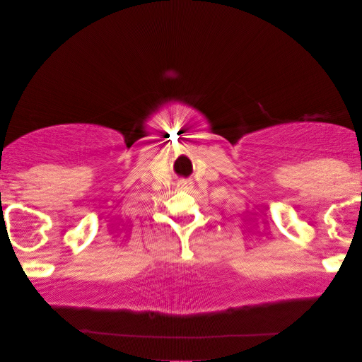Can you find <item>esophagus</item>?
<instances>
[{
  "label": "esophagus",
  "instance_id": "1",
  "mask_svg": "<svg viewBox=\"0 0 362 362\" xmlns=\"http://www.w3.org/2000/svg\"><path fill=\"white\" fill-rule=\"evenodd\" d=\"M192 186H194V182L191 180H180L177 181V189L181 191H191Z\"/></svg>",
  "mask_w": 362,
  "mask_h": 362
}]
</instances>
